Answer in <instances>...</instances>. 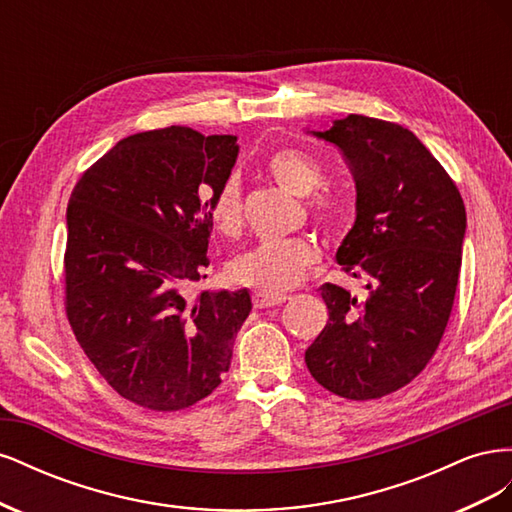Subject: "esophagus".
Segmentation results:
<instances>
[{"label": "esophagus", "mask_w": 512, "mask_h": 512, "mask_svg": "<svg viewBox=\"0 0 512 512\" xmlns=\"http://www.w3.org/2000/svg\"><path fill=\"white\" fill-rule=\"evenodd\" d=\"M288 301V294H275V292H265V290H256L254 292V307H273V305H282Z\"/></svg>", "instance_id": "obj_1"}]
</instances>
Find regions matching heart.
Here are the masks:
<instances>
[{
  "label": "heart",
  "mask_w": 512,
  "mask_h": 512,
  "mask_svg": "<svg viewBox=\"0 0 512 512\" xmlns=\"http://www.w3.org/2000/svg\"><path fill=\"white\" fill-rule=\"evenodd\" d=\"M269 173L280 188L299 198L314 194L322 185L318 164L297 149L273 153L269 160ZM205 200L215 228L224 235H237L243 224L239 179L228 177L215 192H205ZM312 213L320 224L329 226L335 218V207L329 198L320 196L312 200ZM318 256V245L307 237L265 241L232 260L228 275L235 284L280 292L303 282Z\"/></svg>",
  "instance_id": "heart-1"
}]
</instances>
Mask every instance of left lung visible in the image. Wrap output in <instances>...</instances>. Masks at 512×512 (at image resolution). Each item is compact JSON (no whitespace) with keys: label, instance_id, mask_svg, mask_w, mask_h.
Listing matches in <instances>:
<instances>
[{"label":"left lung","instance_id":"8db88e82","mask_svg":"<svg viewBox=\"0 0 512 512\" xmlns=\"http://www.w3.org/2000/svg\"><path fill=\"white\" fill-rule=\"evenodd\" d=\"M307 132L350 164L356 220L335 258L369 282L361 299L320 286L329 322L305 363L339 397L378 399L421 374L440 344L459 280L466 207L440 162L397 123L348 115Z\"/></svg>","mask_w":512,"mask_h":512}]
</instances>
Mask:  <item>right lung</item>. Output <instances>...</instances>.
<instances>
[{
  "instance_id": "add662e5",
  "label": "right lung",
  "mask_w": 512,
  "mask_h": 512,
  "mask_svg": "<svg viewBox=\"0 0 512 512\" xmlns=\"http://www.w3.org/2000/svg\"><path fill=\"white\" fill-rule=\"evenodd\" d=\"M237 156V136L170 126L123 138L72 190L68 320L100 376L143 408L183 410L218 389L252 312L247 288L190 294L209 267L205 192Z\"/></svg>"
}]
</instances>
